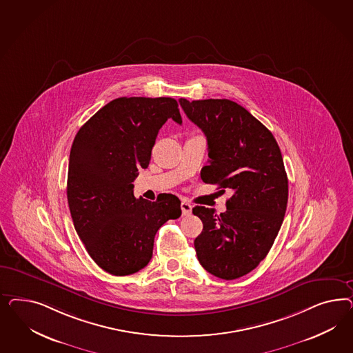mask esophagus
<instances>
[{
	"instance_id": "34e87169",
	"label": "esophagus",
	"mask_w": 353,
	"mask_h": 353,
	"mask_svg": "<svg viewBox=\"0 0 353 353\" xmlns=\"http://www.w3.org/2000/svg\"><path fill=\"white\" fill-rule=\"evenodd\" d=\"M181 210L182 214L189 216V214H192V205L189 202H186V201H182Z\"/></svg>"
}]
</instances>
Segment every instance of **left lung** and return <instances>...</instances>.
<instances>
[{
    "label": "left lung",
    "instance_id": "left-lung-1",
    "mask_svg": "<svg viewBox=\"0 0 353 353\" xmlns=\"http://www.w3.org/2000/svg\"><path fill=\"white\" fill-rule=\"evenodd\" d=\"M180 105L207 137L202 180L232 192L223 214L192 208L203 223L196 256L216 277H242L265 259L283 223L289 181L281 150L272 132L233 101L181 98Z\"/></svg>",
    "mask_w": 353,
    "mask_h": 353
}]
</instances>
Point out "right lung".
<instances>
[{"mask_svg": "<svg viewBox=\"0 0 353 353\" xmlns=\"http://www.w3.org/2000/svg\"><path fill=\"white\" fill-rule=\"evenodd\" d=\"M181 124L176 99L120 97L79 129L68 163L67 201L76 233L97 265L129 276L149 264L161 225L181 216L176 195L157 202L134 198L133 183L148 168L161 125Z\"/></svg>", "mask_w": 353, "mask_h": 353, "instance_id": "right-lung-1", "label": "right lung"}]
</instances>
